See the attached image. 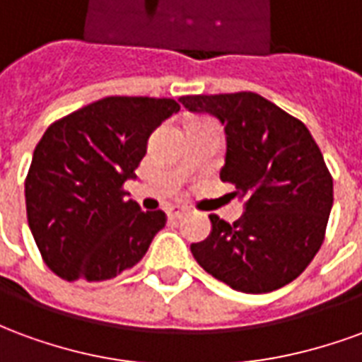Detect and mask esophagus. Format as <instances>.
<instances>
[{
    "instance_id": "34e87169",
    "label": "esophagus",
    "mask_w": 362,
    "mask_h": 362,
    "mask_svg": "<svg viewBox=\"0 0 362 362\" xmlns=\"http://www.w3.org/2000/svg\"><path fill=\"white\" fill-rule=\"evenodd\" d=\"M168 219L173 221H180L184 215H186V209L184 207H168Z\"/></svg>"
}]
</instances>
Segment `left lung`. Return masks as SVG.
<instances>
[{"label": "left lung", "instance_id": "8db88e82", "mask_svg": "<svg viewBox=\"0 0 362 362\" xmlns=\"http://www.w3.org/2000/svg\"><path fill=\"white\" fill-rule=\"evenodd\" d=\"M192 112L221 119L227 163L221 180L246 199L243 219L209 215L211 236L192 244L205 272L243 293H272L308 267L326 238L334 178L308 127L258 93L188 95Z\"/></svg>", "mask_w": 362, "mask_h": 362}]
</instances>
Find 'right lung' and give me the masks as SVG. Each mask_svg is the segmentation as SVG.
I'll list each match as a JSON object with an SVG mask.
<instances>
[{
    "label": "right lung",
    "instance_id": "right-lung-1",
    "mask_svg": "<svg viewBox=\"0 0 362 362\" xmlns=\"http://www.w3.org/2000/svg\"><path fill=\"white\" fill-rule=\"evenodd\" d=\"M180 110L174 98L106 96L46 129L25 178L27 219L44 264L66 281L114 279L141 262L166 225L141 211L124 184L160 122Z\"/></svg>",
    "mask_w": 362,
    "mask_h": 362
}]
</instances>
